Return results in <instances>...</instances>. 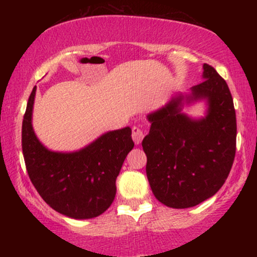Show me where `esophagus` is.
<instances>
[{"mask_svg": "<svg viewBox=\"0 0 257 257\" xmlns=\"http://www.w3.org/2000/svg\"><path fill=\"white\" fill-rule=\"evenodd\" d=\"M144 137H145V133L141 128H139V126H133L132 129V139L134 140L135 145H139V144L143 141Z\"/></svg>", "mask_w": 257, "mask_h": 257, "instance_id": "obj_1", "label": "esophagus"}]
</instances>
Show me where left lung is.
Masks as SVG:
<instances>
[{"label":"left lung","mask_w":257,"mask_h":257,"mask_svg":"<svg viewBox=\"0 0 257 257\" xmlns=\"http://www.w3.org/2000/svg\"><path fill=\"white\" fill-rule=\"evenodd\" d=\"M202 83L191 88L187 101L208 100V114L191 119L181 113L182 95L149 114L143 140L146 174L155 197L175 209L210 198L225 184L235 156L237 119L228 85L210 65H203Z\"/></svg>","instance_id":"1"}]
</instances>
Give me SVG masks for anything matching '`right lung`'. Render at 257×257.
I'll use <instances>...</instances> for the list:
<instances>
[{
	"label": "right lung",
	"mask_w": 257,
	"mask_h": 257,
	"mask_svg": "<svg viewBox=\"0 0 257 257\" xmlns=\"http://www.w3.org/2000/svg\"><path fill=\"white\" fill-rule=\"evenodd\" d=\"M35 94L36 87L29 98L22 128L23 155L32 185L58 213L79 220L99 216L116 196V179L134 147L132 129L106 133L77 152H52L32 129Z\"/></svg>",
	"instance_id": "obj_1"
}]
</instances>
